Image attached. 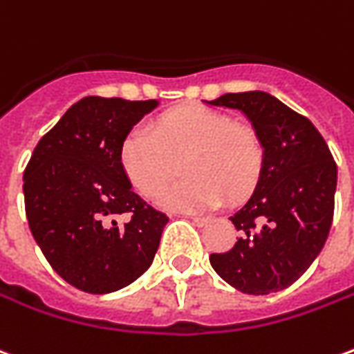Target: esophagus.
Instances as JSON below:
<instances>
[{"label":"esophagus","instance_id":"obj_1","mask_svg":"<svg viewBox=\"0 0 354 354\" xmlns=\"http://www.w3.org/2000/svg\"><path fill=\"white\" fill-rule=\"evenodd\" d=\"M187 218L194 220V224H197V226H205L209 222V218H205V216H194V214H189Z\"/></svg>","mask_w":354,"mask_h":354}]
</instances>
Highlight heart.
Instances as JSON below:
<instances>
[{
    "label": "heart",
    "instance_id": "obj_1",
    "mask_svg": "<svg viewBox=\"0 0 354 354\" xmlns=\"http://www.w3.org/2000/svg\"><path fill=\"white\" fill-rule=\"evenodd\" d=\"M130 182L145 197H155L179 174L188 178L159 195L170 211L212 209L226 197L239 201L253 192L263 170V145L249 126L224 113L180 107L165 113L149 130H132L120 147Z\"/></svg>",
    "mask_w": 354,
    "mask_h": 354
}]
</instances>
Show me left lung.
<instances>
[{
  "instance_id": "left-lung-1",
  "label": "left lung",
  "mask_w": 354,
  "mask_h": 354,
  "mask_svg": "<svg viewBox=\"0 0 354 354\" xmlns=\"http://www.w3.org/2000/svg\"><path fill=\"white\" fill-rule=\"evenodd\" d=\"M207 103L239 111L263 145L259 182L230 216L241 236L228 253H212L211 266L241 293L281 291L305 274L328 239L337 167L315 124L266 91Z\"/></svg>"
}]
</instances>
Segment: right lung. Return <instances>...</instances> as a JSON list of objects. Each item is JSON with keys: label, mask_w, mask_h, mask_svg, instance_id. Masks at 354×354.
Returning <instances> with one entry per match:
<instances>
[{"label": "right lung", "mask_w": 354, "mask_h": 354, "mask_svg": "<svg viewBox=\"0 0 354 354\" xmlns=\"http://www.w3.org/2000/svg\"><path fill=\"white\" fill-rule=\"evenodd\" d=\"M157 100L88 95L32 153L22 178L26 218L51 268L86 293H111L151 266L167 214L132 192L120 147ZM130 212L124 227L118 214Z\"/></svg>", "instance_id": "add662e5"}]
</instances>
